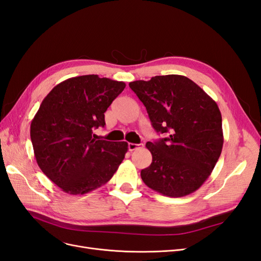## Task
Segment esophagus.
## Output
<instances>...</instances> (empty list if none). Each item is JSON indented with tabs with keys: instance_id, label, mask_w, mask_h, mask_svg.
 I'll use <instances>...</instances> for the list:
<instances>
[{
	"instance_id": "1",
	"label": "esophagus",
	"mask_w": 261,
	"mask_h": 261,
	"mask_svg": "<svg viewBox=\"0 0 261 261\" xmlns=\"http://www.w3.org/2000/svg\"><path fill=\"white\" fill-rule=\"evenodd\" d=\"M138 146H139V145H137V144L129 143V144H128V150H129V151H134V150H136V149L138 148Z\"/></svg>"
}]
</instances>
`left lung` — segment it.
<instances>
[{"instance_id":"1","label":"left lung","mask_w":261,"mask_h":261,"mask_svg":"<svg viewBox=\"0 0 261 261\" xmlns=\"http://www.w3.org/2000/svg\"><path fill=\"white\" fill-rule=\"evenodd\" d=\"M147 109L152 127L168 137L146 147L152 162L140 176L168 197L196 192L217 164L223 147L222 116L216 101L189 78L154 76L129 83Z\"/></svg>"}]
</instances>
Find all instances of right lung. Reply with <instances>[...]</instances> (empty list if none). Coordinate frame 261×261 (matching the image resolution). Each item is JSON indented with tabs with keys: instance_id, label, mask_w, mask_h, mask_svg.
I'll use <instances>...</instances> for the list:
<instances>
[{
	"instance_id": "1",
	"label": "right lung",
	"mask_w": 261,
	"mask_h": 261,
	"mask_svg": "<svg viewBox=\"0 0 261 261\" xmlns=\"http://www.w3.org/2000/svg\"><path fill=\"white\" fill-rule=\"evenodd\" d=\"M125 83L77 76L48 93L31 121L30 138L39 168L69 195H84L111 179L128 150L126 141L97 140L105 112Z\"/></svg>"
}]
</instances>
